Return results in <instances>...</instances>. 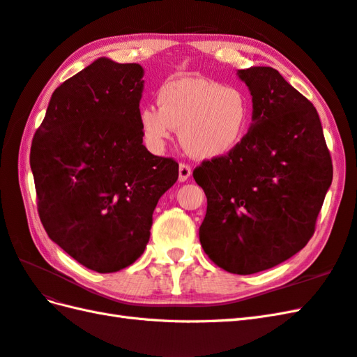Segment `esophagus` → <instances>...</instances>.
<instances>
[{
    "mask_svg": "<svg viewBox=\"0 0 357 357\" xmlns=\"http://www.w3.org/2000/svg\"><path fill=\"white\" fill-rule=\"evenodd\" d=\"M190 176H192V168H190L188 163H180V167H178V180L180 181H186Z\"/></svg>",
    "mask_w": 357,
    "mask_h": 357,
    "instance_id": "obj_1",
    "label": "esophagus"
}]
</instances>
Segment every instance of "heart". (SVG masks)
I'll use <instances>...</instances> for the list:
<instances>
[{
	"label": "heart",
	"mask_w": 357,
	"mask_h": 357,
	"mask_svg": "<svg viewBox=\"0 0 357 357\" xmlns=\"http://www.w3.org/2000/svg\"><path fill=\"white\" fill-rule=\"evenodd\" d=\"M158 106L139 112L144 144L162 153L174 130L183 149L198 159H218L244 141L251 123V101L238 86L207 78H180L162 86Z\"/></svg>",
	"instance_id": "obj_1"
}]
</instances>
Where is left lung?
<instances>
[{"instance_id":"left-lung-1","label":"left lung","mask_w":357,"mask_h":357,"mask_svg":"<svg viewBox=\"0 0 357 357\" xmlns=\"http://www.w3.org/2000/svg\"><path fill=\"white\" fill-rule=\"evenodd\" d=\"M253 115L231 153L194 178L207 198L199 242L213 264L255 274L298 253L315 231L333 167L318 112L269 66L239 69Z\"/></svg>"}]
</instances>
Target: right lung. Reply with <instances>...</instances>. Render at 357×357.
<instances>
[{
	"label": "right lung",
	"instance_id": "1",
	"mask_svg": "<svg viewBox=\"0 0 357 357\" xmlns=\"http://www.w3.org/2000/svg\"><path fill=\"white\" fill-rule=\"evenodd\" d=\"M144 68L100 57L51 95L30 167L50 239L78 264L115 273L142 256L178 163L142 144Z\"/></svg>",
	"mask_w": 357,
	"mask_h": 357
}]
</instances>
